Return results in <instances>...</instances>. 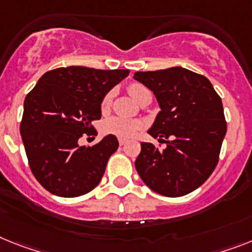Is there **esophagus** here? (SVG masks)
Returning <instances> with one entry per match:
<instances>
[{
  "mask_svg": "<svg viewBox=\"0 0 252 252\" xmlns=\"http://www.w3.org/2000/svg\"><path fill=\"white\" fill-rule=\"evenodd\" d=\"M126 139H122V138L119 139V145H120V146H124V145H126Z\"/></svg>",
  "mask_w": 252,
  "mask_h": 252,
  "instance_id": "34e87169",
  "label": "esophagus"
}]
</instances>
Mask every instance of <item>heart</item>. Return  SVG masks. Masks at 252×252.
Here are the masks:
<instances>
[{
  "label": "heart",
  "mask_w": 252,
  "mask_h": 252,
  "mask_svg": "<svg viewBox=\"0 0 252 252\" xmlns=\"http://www.w3.org/2000/svg\"><path fill=\"white\" fill-rule=\"evenodd\" d=\"M130 96L136 101L141 100V97L146 94H151L145 86L139 83H132L128 87ZM113 98V92H107L102 100V109H107L111 103ZM142 128V123L137 119H128V118H122V116H111L107 118L102 123V130L106 134H113V136L119 137V138H130L134 137Z\"/></svg>",
  "instance_id": "obj_1"
}]
</instances>
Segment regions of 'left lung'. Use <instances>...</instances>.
<instances>
[{"instance_id": "1", "label": "left lung", "mask_w": 252, "mask_h": 252, "mask_svg": "<svg viewBox=\"0 0 252 252\" xmlns=\"http://www.w3.org/2000/svg\"><path fill=\"white\" fill-rule=\"evenodd\" d=\"M134 79L158 98L161 111L149 133L166 143L162 151L141 143L137 172L156 193L185 196L200 187L219 161L227 132L221 98L208 78L181 66L137 71Z\"/></svg>"}]
</instances>
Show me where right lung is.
<instances>
[{"mask_svg": "<svg viewBox=\"0 0 252 252\" xmlns=\"http://www.w3.org/2000/svg\"><path fill=\"white\" fill-rule=\"evenodd\" d=\"M128 74V69L58 67L27 94L20 134L32 173L48 192L78 197L100 183L118 139L109 134L94 146H79L78 139L97 134L92 122L101 119L103 97Z\"/></svg>", "mask_w": 252, "mask_h": 252, "instance_id": "1", "label": "right lung"}]
</instances>
